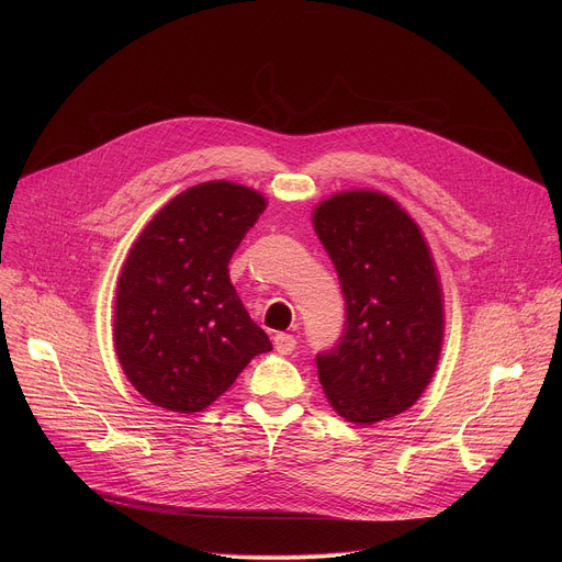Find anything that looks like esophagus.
<instances>
[{
	"label": "esophagus",
	"instance_id": "34e87169",
	"mask_svg": "<svg viewBox=\"0 0 562 562\" xmlns=\"http://www.w3.org/2000/svg\"><path fill=\"white\" fill-rule=\"evenodd\" d=\"M273 347L280 356H289L295 349V338L289 334H276L273 336Z\"/></svg>",
	"mask_w": 562,
	"mask_h": 562
}]
</instances>
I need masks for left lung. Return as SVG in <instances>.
Listing matches in <instances>:
<instances>
[{"mask_svg":"<svg viewBox=\"0 0 562 562\" xmlns=\"http://www.w3.org/2000/svg\"><path fill=\"white\" fill-rule=\"evenodd\" d=\"M347 300L340 345L315 358L329 405L375 425L416 405L445 338V295L427 239L393 198L353 189L313 209Z\"/></svg>","mask_w":562,"mask_h":562,"instance_id":"8db88e82","label":"left lung"}]
</instances>
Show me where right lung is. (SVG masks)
<instances>
[{
    "label": "right lung",
    "instance_id": "obj_1",
    "mask_svg": "<svg viewBox=\"0 0 562 562\" xmlns=\"http://www.w3.org/2000/svg\"><path fill=\"white\" fill-rule=\"evenodd\" d=\"M265 209L256 189L202 182L169 200L133 243L117 280L113 342L128 382L155 407L204 412L273 349L228 278L233 251Z\"/></svg>",
    "mask_w": 562,
    "mask_h": 562
}]
</instances>
